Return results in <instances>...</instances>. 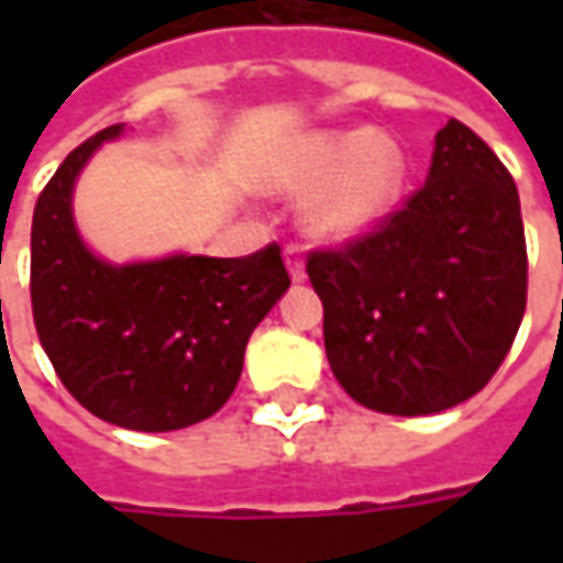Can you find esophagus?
I'll return each mask as SVG.
<instances>
[{"label": "esophagus", "mask_w": 563, "mask_h": 563, "mask_svg": "<svg viewBox=\"0 0 563 563\" xmlns=\"http://www.w3.org/2000/svg\"><path fill=\"white\" fill-rule=\"evenodd\" d=\"M286 265H289V274H292V280L295 283H301L307 277V271H305V253H301V246L298 244H286Z\"/></svg>", "instance_id": "esophagus-1"}]
</instances>
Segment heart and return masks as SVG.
<instances>
[{
	"label": "heart",
	"instance_id": "b5f03b06",
	"mask_svg": "<svg viewBox=\"0 0 563 563\" xmlns=\"http://www.w3.org/2000/svg\"><path fill=\"white\" fill-rule=\"evenodd\" d=\"M407 180L404 150L374 129H334L298 141L271 174L286 192H310L307 229L329 241H346L377 225Z\"/></svg>",
	"mask_w": 563,
	"mask_h": 563
}]
</instances>
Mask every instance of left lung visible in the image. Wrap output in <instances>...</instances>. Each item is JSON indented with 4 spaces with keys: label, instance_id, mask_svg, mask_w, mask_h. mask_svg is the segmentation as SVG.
<instances>
[{
    "label": "left lung",
    "instance_id": "left-lung-1",
    "mask_svg": "<svg viewBox=\"0 0 563 563\" xmlns=\"http://www.w3.org/2000/svg\"><path fill=\"white\" fill-rule=\"evenodd\" d=\"M307 277L353 401L391 416L449 410L495 377L525 317L519 189L495 150L449 120L428 180L371 232L310 250Z\"/></svg>",
    "mask_w": 563,
    "mask_h": 563
}]
</instances>
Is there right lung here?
<instances>
[{
    "label": "right lung",
    "mask_w": 563,
    "mask_h": 563,
    "mask_svg": "<svg viewBox=\"0 0 563 563\" xmlns=\"http://www.w3.org/2000/svg\"><path fill=\"white\" fill-rule=\"evenodd\" d=\"M108 126L66 156L35 201L32 319L71 398L129 431H177L220 410L250 334L289 289L280 244L241 258L172 256L114 268L71 220V186Z\"/></svg>",
    "instance_id": "obj_1"
}]
</instances>
